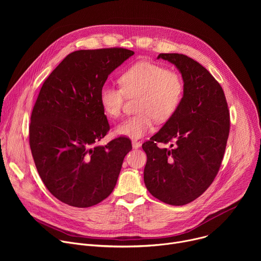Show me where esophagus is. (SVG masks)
I'll return each mask as SVG.
<instances>
[{
	"label": "esophagus",
	"instance_id": "34e87169",
	"mask_svg": "<svg viewBox=\"0 0 261 261\" xmlns=\"http://www.w3.org/2000/svg\"><path fill=\"white\" fill-rule=\"evenodd\" d=\"M132 146H133V148H138V147L141 146V143L137 140H133L132 141Z\"/></svg>",
	"mask_w": 261,
	"mask_h": 261
}]
</instances>
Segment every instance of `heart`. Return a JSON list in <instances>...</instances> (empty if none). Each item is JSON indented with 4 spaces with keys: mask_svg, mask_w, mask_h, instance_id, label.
Segmentation results:
<instances>
[{
    "mask_svg": "<svg viewBox=\"0 0 261 261\" xmlns=\"http://www.w3.org/2000/svg\"><path fill=\"white\" fill-rule=\"evenodd\" d=\"M120 86L104 85L99 92V102L104 113L119 118L126 100L138 98V114L126 119L116 128L120 136L138 139L154 128V121L165 123L177 111L185 94L180 74L164 66L139 62L128 68L120 76Z\"/></svg>",
    "mask_w": 261,
    "mask_h": 261,
    "instance_id": "b5f03b06",
    "label": "heart"
}]
</instances>
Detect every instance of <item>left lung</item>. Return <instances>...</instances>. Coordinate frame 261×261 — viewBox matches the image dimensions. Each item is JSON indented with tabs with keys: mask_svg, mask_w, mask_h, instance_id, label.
<instances>
[{
	"mask_svg": "<svg viewBox=\"0 0 261 261\" xmlns=\"http://www.w3.org/2000/svg\"><path fill=\"white\" fill-rule=\"evenodd\" d=\"M172 63L185 83L175 115L142 144L147 160L145 187L154 197L171 205L199 197L215 179L224 156L230 118L220 84L198 62L180 54H160ZM170 143V149L156 144Z\"/></svg>",
	"mask_w": 261,
	"mask_h": 261,
	"instance_id": "8db88e82",
	"label": "left lung"
}]
</instances>
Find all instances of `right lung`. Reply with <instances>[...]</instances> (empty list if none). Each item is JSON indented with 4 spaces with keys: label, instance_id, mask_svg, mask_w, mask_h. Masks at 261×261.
Segmentation results:
<instances>
[{
    "label": "right lung",
    "instance_id": "obj_1",
    "mask_svg": "<svg viewBox=\"0 0 261 261\" xmlns=\"http://www.w3.org/2000/svg\"><path fill=\"white\" fill-rule=\"evenodd\" d=\"M134 51L111 47L69 54L45 80L34 105L30 147L48 191L75 207L110 195L132 144L118 137L96 143L109 131L99 92L109 74Z\"/></svg>",
    "mask_w": 261,
    "mask_h": 261
}]
</instances>
